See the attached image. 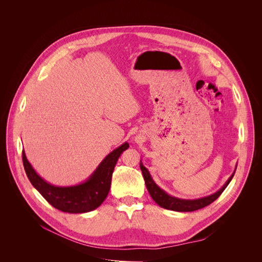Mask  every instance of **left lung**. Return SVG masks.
Returning a JSON list of instances; mask_svg holds the SVG:
<instances>
[{"label":"left lung","mask_w":262,"mask_h":262,"mask_svg":"<svg viewBox=\"0 0 262 262\" xmlns=\"http://www.w3.org/2000/svg\"><path fill=\"white\" fill-rule=\"evenodd\" d=\"M140 168L142 170V174H143V177L145 180L146 188H147L149 194H150L151 198L163 208H166L169 210H174V211H181V212L198 210V209L203 208V207L209 205L210 203H212L214 200H216L220 197V195L224 192V190L227 188V185L229 184V182L231 181V179L233 178L234 173H235V172H233L232 175L229 177V179L226 181V183L224 184L222 188L214 194L207 196V197L195 199V200H185V199H179V198L168 195L165 191H163L160 188V186L157 185V183L154 181L150 173L148 172V170L143 166L142 163H140Z\"/></svg>","instance_id":"8db88e82"}]
</instances>
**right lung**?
Returning a JSON list of instances; mask_svg holds the SVG:
<instances>
[{
	"instance_id": "1",
	"label": "right lung",
	"mask_w": 262,
	"mask_h": 262,
	"mask_svg": "<svg viewBox=\"0 0 262 262\" xmlns=\"http://www.w3.org/2000/svg\"><path fill=\"white\" fill-rule=\"evenodd\" d=\"M128 147V143L125 142L116 148L103 159L85 182L72 186H56L47 182L33 169L24 150L23 163L32 185L52 206L64 212L83 213L94 210L104 201L111 188L112 174L116 163Z\"/></svg>"
}]
</instances>
